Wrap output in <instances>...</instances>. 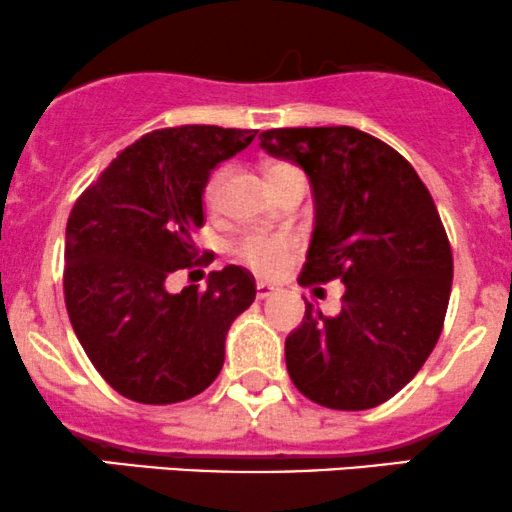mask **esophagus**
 Wrapping results in <instances>:
<instances>
[{"label":"esophagus","mask_w":512,"mask_h":512,"mask_svg":"<svg viewBox=\"0 0 512 512\" xmlns=\"http://www.w3.org/2000/svg\"><path fill=\"white\" fill-rule=\"evenodd\" d=\"M279 289L270 282H257V299H270L272 294H277Z\"/></svg>","instance_id":"esophagus-1"}]
</instances>
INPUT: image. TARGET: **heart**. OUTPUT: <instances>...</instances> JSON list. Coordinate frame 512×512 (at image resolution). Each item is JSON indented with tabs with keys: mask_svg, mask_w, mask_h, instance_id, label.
<instances>
[{
	"mask_svg": "<svg viewBox=\"0 0 512 512\" xmlns=\"http://www.w3.org/2000/svg\"><path fill=\"white\" fill-rule=\"evenodd\" d=\"M287 164H272V171L284 169ZM220 186V174H213L206 184V198L213 201L215 193ZM297 247V240L287 233H245L242 238L235 240L233 252L238 255L240 262H245L247 267H252L260 274H277L287 267L289 255Z\"/></svg>",
	"mask_w": 512,
	"mask_h": 512,
	"instance_id": "heart-1",
	"label": "heart"
}]
</instances>
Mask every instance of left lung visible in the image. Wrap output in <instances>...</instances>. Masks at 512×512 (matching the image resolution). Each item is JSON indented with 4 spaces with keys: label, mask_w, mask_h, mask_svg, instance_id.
<instances>
[{
    "label": "left lung",
    "mask_w": 512,
    "mask_h": 512,
    "mask_svg": "<svg viewBox=\"0 0 512 512\" xmlns=\"http://www.w3.org/2000/svg\"><path fill=\"white\" fill-rule=\"evenodd\" d=\"M272 157L304 169L316 223L301 284H346L343 309L306 304L284 343L292 383L331 410H370L402 390L439 341L454 260L427 186L412 164L355 127L260 134Z\"/></svg>",
    "instance_id": "1"
}]
</instances>
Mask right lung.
I'll return each instance as SVG.
<instances>
[{"label": "right lung", "mask_w": 512, "mask_h": 512, "mask_svg": "<svg viewBox=\"0 0 512 512\" xmlns=\"http://www.w3.org/2000/svg\"><path fill=\"white\" fill-rule=\"evenodd\" d=\"M255 129H157L117 154L66 225L63 294L80 346L120 395L171 405L218 378L225 336L255 301V277L238 265L211 272L206 292H166V277L206 262L191 235L203 225V191L220 161Z\"/></svg>", "instance_id": "add662e5"}]
</instances>
